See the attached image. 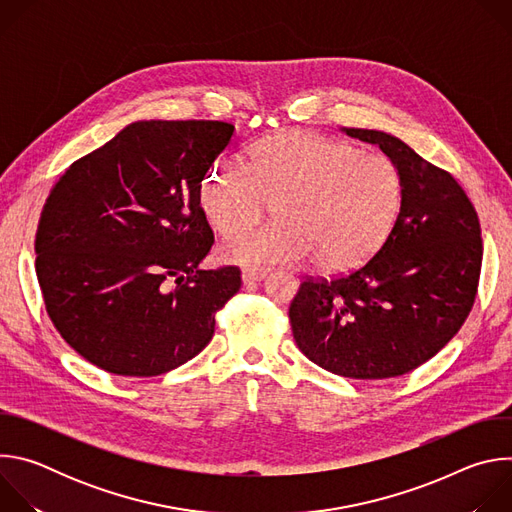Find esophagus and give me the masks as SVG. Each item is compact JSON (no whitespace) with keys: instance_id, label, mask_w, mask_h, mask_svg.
Instances as JSON below:
<instances>
[{"instance_id":"34e87169","label":"esophagus","mask_w":512,"mask_h":512,"mask_svg":"<svg viewBox=\"0 0 512 512\" xmlns=\"http://www.w3.org/2000/svg\"><path fill=\"white\" fill-rule=\"evenodd\" d=\"M265 275H267L265 269H245L241 277H243V283H245V285H251V283L261 281Z\"/></svg>"}]
</instances>
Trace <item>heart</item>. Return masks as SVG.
Masks as SVG:
<instances>
[{
    "label": "heart",
    "instance_id": "heart-1",
    "mask_svg": "<svg viewBox=\"0 0 512 512\" xmlns=\"http://www.w3.org/2000/svg\"><path fill=\"white\" fill-rule=\"evenodd\" d=\"M216 233L256 222L271 203L279 224L249 228L221 243V257L251 269L308 259L324 273L367 263L389 237L401 204L403 176L393 160L312 131L261 139L239 164L218 158L198 190Z\"/></svg>",
    "mask_w": 512,
    "mask_h": 512
}]
</instances>
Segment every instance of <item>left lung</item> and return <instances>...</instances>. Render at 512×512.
<instances>
[{
  "label": "left lung",
  "mask_w": 512,
  "mask_h": 512,
  "mask_svg": "<svg viewBox=\"0 0 512 512\" xmlns=\"http://www.w3.org/2000/svg\"><path fill=\"white\" fill-rule=\"evenodd\" d=\"M395 162L403 204L383 247L358 269L306 277L289 306L298 348L348 379H391L440 352L466 322L482 267L480 221L454 176L375 129H344Z\"/></svg>",
  "instance_id": "8db88e82"
}]
</instances>
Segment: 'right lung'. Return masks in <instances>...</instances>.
I'll return each instance as SVG.
<instances>
[{
  "instance_id": "1",
  "label": "right lung",
  "mask_w": 512,
  "mask_h": 512,
  "mask_svg": "<svg viewBox=\"0 0 512 512\" xmlns=\"http://www.w3.org/2000/svg\"><path fill=\"white\" fill-rule=\"evenodd\" d=\"M233 133L225 121H137L52 186L36 275L54 328L95 367L158 377L210 342L241 271L198 269L214 243L198 190Z\"/></svg>"
}]
</instances>
